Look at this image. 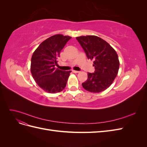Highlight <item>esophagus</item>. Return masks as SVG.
<instances>
[{"label":"esophagus","mask_w":147,"mask_h":147,"mask_svg":"<svg viewBox=\"0 0 147 147\" xmlns=\"http://www.w3.org/2000/svg\"><path fill=\"white\" fill-rule=\"evenodd\" d=\"M72 72H73L74 73H75V74L79 73V71H77V70H72Z\"/></svg>","instance_id":"34e87169"}]
</instances>
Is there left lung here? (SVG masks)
Returning <instances> with one entry per match:
<instances>
[{"label": "left lung", "instance_id": "left-lung-1", "mask_svg": "<svg viewBox=\"0 0 147 147\" xmlns=\"http://www.w3.org/2000/svg\"><path fill=\"white\" fill-rule=\"evenodd\" d=\"M88 59L93 60L95 71L88 73L82 83L84 90L97 93L105 90L113 83L118 72L119 62L117 52L109 44L95 35L76 37Z\"/></svg>", "mask_w": 147, "mask_h": 147}]
</instances>
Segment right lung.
I'll list each match as a JSON object with an SVG mask.
<instances>
[{"label": "right lung", "instance_id": "add662e5", "mask_svg": "<svg viewBox=\"0 0 147 147\" xmlns=\"http://www.w3.org/2000/svg\"><path fill=\"white\" fill-rule=\"evenodd\" d=\"M71 38L56 34L40 44L31 58L30 71L38 85L49 93H56L65 88L71 71L55 68L60 52Z\"/></svg>", "mask_w": 147, "mask_h": 147}]
</instances>
